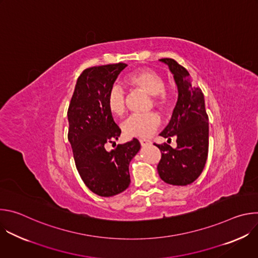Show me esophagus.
Wrapping results in <instances>:
<instances>
[{
  "instance_id": "obj_1",
  "label": "esophagus",
  "mask_w": 258,
  "mask_h": 258,
  "mask_svg": "<svg viewBox=\"0 0 258 258\" xmlns=\"http://www.w3.org/2000/svg\"><path fill=\"white\" fill-rule=\"evenodd\" d=\"M140 143H141L142 147H146V146H148L149 144H151V142L148 141V140H140Z\"/></svg>"
}]
</instances>
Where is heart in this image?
I'll return each instance as SVG.
<instances>
[{
    "instance_id": "obj_1",
    "label": "heart",
    "mask_w": 258,
    "mask_h": 258,
    "mask_svg": "<svg viewBox=\"0 0 258 258\" xmlns=\"http://www.w3.org/2000/svg\"><path fill=\"white\" fill-rule=\"evenodd\" d=\"M126 83L132 88L153 96L154 104L160 110L169 106V97L165 92L163 79L152 69H140L126 78ZM106 106L109 112L115 116H121L125 110V99L122 90L114 86L109 90L106 98ZM160 124V118L155 113L145 115H132L121 125L122 132L131 138H147L152 135Z\"/></svg>"
}]
</instances>
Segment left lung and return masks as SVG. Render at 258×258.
I'll return each mask as SVG.
<instances>
[{"label": "left lung", "instance_id": "8db88e82", "mask_svg": "<svg viewBox=\"0 0 258 258\" xmlns=\"http://www.w3.org/2000/svg\"><path fill=\"white\" fill-rule=\"evenodd\" d=\"M172 73L177 101L172 116L160 136L176 139V148L156 145L161 151L157 165L159 176L173 186H187L203 171L208 155V116L202 91L191 82L188 70L170 58L160 59Z\"/></svg>", "mask_w": 258, "mask_h": 258}]
</instances>
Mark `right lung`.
I'll return each instance as SVG.
<instances>
[{
	"mask_svg": "<svg viewBox=\"0 0 258 258\" xmlns=\"http://www.w3.org/2000/svg\"><path fill=\"white\" fill-rule=\"evenodd\" d=\"M126 66L116 63L84 70L67 112L68 141L78 171L86 186L102 197H111L127 189L131 183L128 165L141 149L135 138L111 151L105 148L108 143L115 144L121 134L107 109L106 98Z\"/></svg>",
	"mask_w": 258,
	"mask_h": 258,
	"instance_id": "1",
	"label": "right lung"
}]
</instances>
